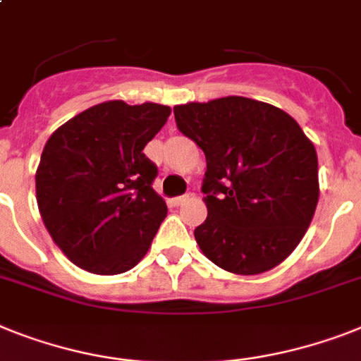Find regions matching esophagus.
<instances>
[{"label": "esophagus", "instance_id": "1", "mask_svg": "<svg viewBox=\"0 0 361 361\" xmlns=\"http://www.w3.org/2000/svg\"><path fill=\"white\" fill-rule=\"evenodd\" d=\"M188 195H180V197H175V199H171V202H173L175 207H178V204H183V202H186L188 201Z\"/></svg>", "mask_w": 361, "mask_h": 361}]
</instances>
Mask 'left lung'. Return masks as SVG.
Segmentation results:
<instances>
[{
  "mask_svg": "<svg viewBox=\"0 0 361 361\" xmlns=\"http://www.w3.org/2000/svg\"><path fill=\"white\" fill-rule=\"evenodd\" d=\"M178 130L207 157L208 216L199 249L234 275H260L288 258L319 201L317 153L299 123L264 101L228 95L173 109Z\"/></svg>",
  "mask_w": 361,
  "mask_h": 361,
  "instance_id": "8db88e82",
  "label": "left lung"
}]
</instances>
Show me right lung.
Here are the masks:
<instances>
[{
	"mask_svg": "<svg viewBox=\"0 0 361 361\" xmlns=\"http://www.w3.org/2000/svg\"><path fill=\"white\" fill-rule=\"evenodd\" d=\"M169 114L159 103L105 101L61 125L44 145L38 210L80 269L120 275L147 255L168 207L151 186L157 166L142 151Z\"/></svg>",
	"mask_w": 361,
	"mask_h": 361,
	"instance_id": "add662e5",
	"label": "right lung"
}]
</instances>
